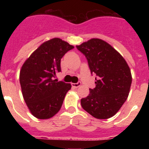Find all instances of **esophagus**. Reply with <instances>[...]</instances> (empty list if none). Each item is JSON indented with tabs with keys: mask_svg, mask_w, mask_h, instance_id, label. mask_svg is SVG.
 <instances>
[{
	"mask_svg": "<svg viewBox=\"0 0 149 149\" xmlns=\"http://www.w3.org/2000/svg\"><path fill=\"white\" fill-rule=\"evenodd\" d=\"M81 85V82H78V83H76V84H75V83L72 84V86L75 87V88H78V87L80 86Z\"/></svg>",
	"mask_w": 149,
	"mask_h": 149,
	"instance_id": "1",
	"label": "esophagus"
}]
</instances>
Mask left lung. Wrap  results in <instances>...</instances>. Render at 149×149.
<instances>
[{
	"instance_id": "left-lung-1",
	"label": "left lung",
	"mask_w": 149,
	"mask_h": 149,
	"mask_svg": "<svg viewBox=\"0 0 149 149\" xmlns=\"http://www.w3.org/2000/svg\"><path fill=\"white\" fill-rule=\"evenodd\" d=\"M86 58L91 73H95L96 87L81 100L88 113L97 119L115 115L128 97L132 75L127 62L112 45L101 39L92 38L76 45Z\"/></svg>"
}]
</instances>
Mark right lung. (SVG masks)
<instances>
[{"mask_svg": "<svg viewBox=\"0 0 149 149\" xmlns=\"http://www.w3.org/2000/svg\"><path fill=\"white\" fill-rule=\"evenodd\" d=\"M74 47L60 38L45 42L25 61L19 73L22 95L28 109L38 119L52 118L61 109L71 84L53 78L61 71V60Z\"/></svg>", "mask_w": 149, "mask_h": 149, "instance_id": "1", "label": "right lung"}]
</instances>
